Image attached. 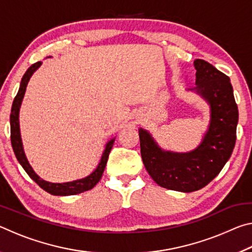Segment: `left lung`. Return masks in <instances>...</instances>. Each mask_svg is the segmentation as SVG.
Here are the masks:
<instances>
[{
	"label": "left lung",
	"instance_id": "left-lung-1",
	"mask_svg": "<svg viewBox=\"0 0 252 252\" xmlns=\"http://www.w3.org/2000/svg\"><path fill=\"white\" fill-rule=\"evenodd\" d=\"M194 89L211 108L209 130L193 151H163L146 130H139L144 167L162 188L192 192L206 187L218 176L233 151L237 139L238 106L229 76L204 60H195Z\"/></svg>",
	"mask_w": 252,
	"mask_h": 252
}]
</instances>
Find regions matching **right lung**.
Instances as JSON below:
<instances>
[{
    "label": "right lung",
    "instance_id": "add662e5",
    "mask_svg": "<svg viewBox=\"0 0 252 252\" xmlns=\"http://www.w3.org/2000/svg\"><path fill=\"white\" fill-rule=\"evenodd\" d=\"M41 64H42L41 61L34 63V64L30 66L28 71L25 72V74L22 78V81H21L18 94H16V96L14 97L13 104H12L11 116H10L12 148H13L16 159H18V161L20 162V164L22 165L23 169L25 170V172H27L29 174V177L31 178L32 180L35 181L37 185L42 188V189L45 190L46 192L54 195H72V194H78L81 192H84V191L92 189V188L100 181L102 173L104 171L106 162H108L111 149L113 147L116 138L111 139L110 141L106 143L105 150L103 152V155H102L100 163L90 176L85 177L83 179H80V180L65 182V183H51V182L42 180V179L33 171V169L31 168V165H30L27 157L24 155L22 140H21V134H20V125H19V111H20L21 103H22L25 90H27L28 82L30 78L32 76V74Z\"/></svg>",
    "mask_w": 252,
    "mask_h": 252
}]
</instances>
